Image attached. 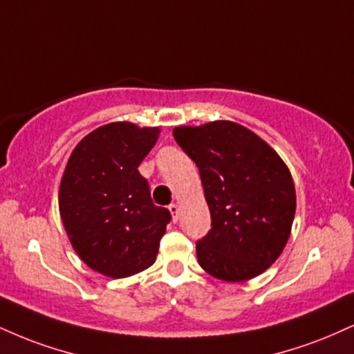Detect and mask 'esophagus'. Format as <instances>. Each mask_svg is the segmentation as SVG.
Returning a JSON list of instances; mask_svg holds the SVG:
<instances>
[{"label": "esophagus", "instance_id": "obj_1", "mask_svg": "<svg viewBox=\"0 0 354 354\" xmlns=\"http://www.w3.org/2000/svg\"><path fill=\"white\" fill-rule=\"evenodd\" d=\"M168 209H169V212H171V216H173V221L174 223H176L178 221V214H180V207H178V204L176 203H171L168 206Z\"/></svg>", "mask_w": 354, "mask_h": 354}]
</instances>
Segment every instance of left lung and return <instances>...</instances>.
I'll return each instance as SVG.
<instances>
[{
	"label": "left lung",
	"mask_w": 354,
	"mask_h": 354,
	"mask_svg": "<svg viewBox=\"0 0 354 354\" xmlns=\"http://www.w3.org/2000/svg\"><path fill=\"white\" fill-rule=\"evenodd\" d=\"M173 136L199 168L211 212L209 232L196 242L199 266L225 282L262 274L290 236L297 198L288 168L234 122L178 127Z\"/></svg>",
	"instance_id": "8db88e82"
}]
</instances>
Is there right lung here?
<instances>
[{
	"mask_svg": "<svg viewBox=\"0 0 354 354\" xmlns=\"http://www.w3.org/2000/svg\"><path fill=\"white\" fill-rule=\"evenodd\" d=\"M158 129L115 122L93 130L72 151L59 189V211L72 247L100 274L123 279L153 266L171 214L151 201L138 166Z\"/></svg>",
	"mask_w": 354,
	"mask_h": 354,
	"instance_id": "obj_1",
	"label": "right lung"
}]
</instances>
